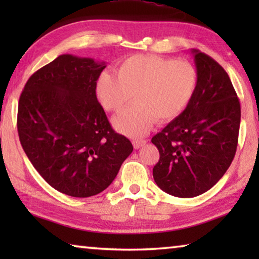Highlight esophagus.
<instances>
[{"instance_id": "esophagus-1", "label": "esophagus", "mask_w": 259, "mask_h": 259, "mask_svg": "<svg viewBox=\"0 0 259 259\" xmlns=\"http://www.w3.org/2000/svg\"><path fill=\"white\" fill-rule=\"evenodd\" d=\"M146 143H147V140H145V139H134L133 140V145H134L136 150H138V148L143 147Z\"/></svg>"}]
</instances>
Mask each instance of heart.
<instances>
[{
  "mask_svg": "<svg viewBox=\"0 0 259 259\" xmlns=\"http://www.w3.org/2000/svg\"><path fill=\"white\" fill-rule=\"evenodd\" d=\"M198 80V71L188 61L136 55L121 61L116 74H100L96 96L105 111L116 112L134 95L135 104L114 117L113 123L120 133L140 137L156 119L177 117L191 103Z\"/></svg>",
  "mask_w": 259,
  "mask_h": 259,
  "instance_id": "heart-1",
  "label": "heart"
}]
</instances>
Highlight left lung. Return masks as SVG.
<instances>
[{"label":"left lung","mask_w":259,"mask_h":259,"mask_svg":"<svg viewBox=\"0 0 259 259\" xmlns=\"http://www.w3.org/2000/svg\"><path fill=\"white\" fill-rule=\"evenodd\" d=\"M198 87L191 103L152 138L160 160L153 178L162 191L194 198L210 190L234 159L241 120L238 96L225 69L192 49Z\"/></svg>","instance_id":"8db88e82"}]
</instances>
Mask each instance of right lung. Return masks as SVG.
<instances>
[{
  "instance_id": "1",
  "label": "right lung",
  "mask_w": 259,
  "mask_h": 259,
  "mask_svg": "<svg viewBox=\"0 0 259 259\" xmlns=\"http://www.w3.org/2000/svg\"><path fill=\"white\" fill-rule=\"evenodd\" d=\"M105 61L60 55L28 78L18 105L26 155L55 190L89 198L111 185L134 150L96 96Z\"/></svg>"
}]
</instances>
